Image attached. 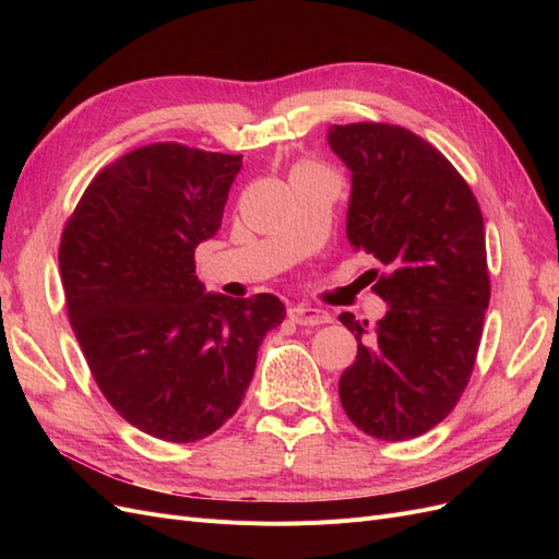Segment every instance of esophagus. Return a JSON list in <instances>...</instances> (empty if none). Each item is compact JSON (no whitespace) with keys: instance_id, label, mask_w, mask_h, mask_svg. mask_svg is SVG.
Instances as JSON below:
<instances>
[{"instance_id":"1","label":"esophagus","mask_w":559,"mask_h":559,"mask_svg":"<svg viewBox=\"0 0 559 559\" xmlns=\"http://www.w3.org/2000/svg\"><path fill=\"white\" fill-rule=\"evenodd\" d=\"M289 319L296 321L298 326H319V324H329L331 314L319 310V308H310V306H292Z\"/></svg>"}]
</instances>
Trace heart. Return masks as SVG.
Instances as JSON below:
<instances>
[{"label": "heart", "instance_id": "1", "mask_svg": "<svg viewBox=\"0 0 559 559\" xmlns=\"http://www.w3.org/2000/svg\"><path fill=\"white\" fill-rule=\"evenodd\" d=\"M306 167H312V165H306Z\"/></svg>", "mask_w": 559, "mask_h": 559}]
</instances>
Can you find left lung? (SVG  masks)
Here are the masks:
<instances>
[{
  "mask_svg": "<svg viewBox=\"0 0 559 559\" xmlns=\"http://www.w3.org/2000/svg\"><path fill=\"white\" fill-rule=\"evenodd\" d=\"M329 144L352 170L349 247L378 259L373 292L389 306L373 329L337 317L357 337L337 392L364 433L408 441L452 413L476 364L489 302L483 212L441 151L401 126H331Z\"/></svg>",
  "mask_w": 559,
  "mask_h": 559,
  "instance_id": "8db88e82",
  "label": "left lung"
}]
</instances>
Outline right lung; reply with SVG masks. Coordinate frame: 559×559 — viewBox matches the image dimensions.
<instances>
[{
	"label": "right lung",
	"mask_w": 559,
	"mask_h": 559,
	"mask_svg": "<svg viewBox=\"0 0 559 559\" xmlns=\"http://www.w3.org/2000/svg\"><path fill=\"white\" fill-rule=\"evenodd\" d=\"M240 167L177 142L140 146L95 175L60 238L67 314L99 392L167 443L235 415L286 314L275 296L205 294L195 277V247L222 228Z\"/></svg>",
	"instance_id": "add662e5"
}]
</instances>
